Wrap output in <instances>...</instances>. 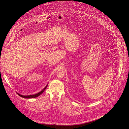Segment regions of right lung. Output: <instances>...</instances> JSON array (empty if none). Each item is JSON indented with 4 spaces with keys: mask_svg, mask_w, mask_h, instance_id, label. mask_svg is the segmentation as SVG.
<instances>
[{
    "mask_svg": "<svg viewBox=\"0 0 129 129\" xmlns=\"http://www.w3.org/2000/svg\"><path fill=\"white\" fill-rule=\"evenodd\" d=\"M47 85H47L46 86L43 88V89L41 91H40V92H39V93H38L37 94H34V95H27V96H24V95H21V94H19L18 93H17L18 94V95H19L20 97H22V98H27V99H29V98H36V97H38L39 96H40L41 94H42L43 92H44V91L45 90V89H46V88L47 87Z\"/></svg>",
    "mask_w": 129,
    "mask_h": 129,
    "instance_id": "obj_1",
    "label": "right lung"
}]
</instances>
